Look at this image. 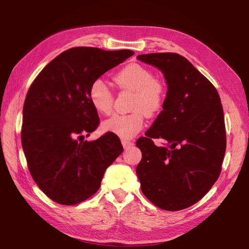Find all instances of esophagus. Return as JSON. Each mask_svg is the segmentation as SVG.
<instances>
[{"label":"esophagus","instance_id":"obj_1","mask_svg":"<svg viewBox=\"0 0 249 249\" xmlns=\"http://www.w3.org/2000/svg\"><path fill=\"white\" fill-rule=\"evenodd\" d=\"M122 145H123L124 149H128V148H130V147L134 146V142L130 141H127V140H123L122 141Z\"/></svg>","mask_w":249,"mask_h":249}]
</instances>
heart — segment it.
Masks as SVG:
<instances>
[{
  "label": "heart",
  "instance_id": "heart-1",
  "mask_svg": "<svg viewBox=\"0 0 249 249\" xmlns=\"http://www.w3.org/2000/svg\"><path fill=\"white\" fill-rule=\"evenodd\" d=\"M121 89L135 92L132 103L133 113L116 114L102 123L105 133L116 135L122 140H130L142 128L145 114L154 116L161 111L166 99L165 87L155 80L153 72L137 64L126 66L114 77ZM89 100L96 112L109 114L113 108V94L103 80L98 79L89 88Z\"/></svg>",
  "mask_w": 249,
  "mask_h": 249
}]
</instances>
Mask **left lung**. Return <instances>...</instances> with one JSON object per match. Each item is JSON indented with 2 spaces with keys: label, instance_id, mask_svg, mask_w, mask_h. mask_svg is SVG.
<instances>
[{
  "label": "left lung",
  "instance_id": "1",
  "mask_svg": "<svg viewBox=\"0 0 249 249\" xmlns=\"http://www.w3.org/2000/svg\"><path fill=\"white\" fill-rule=\"evenodd\" d=\"M137 59L161 71L168 88L162 111L147 137L136 142L142 155L136 168L141 189L162 210L189 208L209 192L221 172L226 135L220 95L178 53H147ZM151 138H162L170 147L156 146Z\"/></svg>",
  "mask_w": 249,
  "mask_h": 249
}]
</instances>
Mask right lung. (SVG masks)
<instances>
[{
	"label": "right lung",
	"instance_id": "right-lung-1",
	"mask_svg": "<svg viewBox=\"0 0 249 249\" xmlns=\"http://www.w3.org/2000/svg\"><path fill=\"white\" fill-rule=\"evenodd\" d=\"M132 50L75 47L49 62L34 80L23 107L22 146L34 181L64 205L99 190L104 172L123 151L116 135L84 141L99 125L89 88Z\"/></svg>",
	"mask_w": 249,
	"mask_h": 249
}]
</instances>
